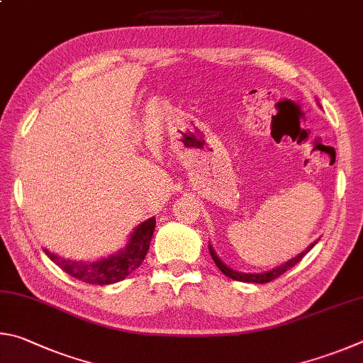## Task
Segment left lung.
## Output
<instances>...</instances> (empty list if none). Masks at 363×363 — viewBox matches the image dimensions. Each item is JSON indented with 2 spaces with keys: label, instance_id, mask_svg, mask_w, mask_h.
I'll list each match as a JSON object with an SVG mask.
<instances>
[{
  "label": "left lung",
  "instance_id": "8db88e82",
  "mask_svg": "<svg viewBox=\"0 0 363 363\" xmlns=\"http://www.w3.org/2000/svg\"><path fill=\"white\" fill-rule=\"evenodd\" d=\"M317 244V240H314L313 244H311L306 250L304 252H301L300 255L298 257H295V258H291V259H289L287 263H284V264H281V266H277V268H274V269H271V271H266V272H253V274H250V272H239V271H234V269H231V268H228V266L221 262V259L217 257V253H215V250H213V247L212 245H208V252H211V255H212V258H213V262H215V264L218 266V269L223 272L225 276H228V277H231V279H234V281H239V282H252V284H266V282H271V281H274V279H277L279 276H282L284 272H287L290 268H294V266L296 264V263H300L301 259H303V257L306 255V253L313 249V247Z\"/></svg>",
  "mask_w": 363,
  "mask_h": 363
}]
</instances>
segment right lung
Here are the masks:
<instances>
[{
  "instance_id": "right-lung-1",
  "label": "right lung",
  "mask_w": 363,
  "mask_h": 363,
  "mask_svg": "<svg viewBox=\"0 0 363 363\" xmlns=\"http://www.w3.org/2000/svg\"><path fill=\"white\" fill-rule=\"evenodd\" d=\"M156 226V218L151 217L142 225L135 228L132 236L127 242L125 249L119 250L114 255L108 258L99 259V262L92 263H82V262H73V259H65L55 255L48 249H43L44 253L52 259V262L62 268L69 276L78 279L81 282L86 284H95V285H108L114 284L125 279L132 271H135L148 253L150 242L152 238V231Z\"/></svg>"
}]
</instances>
